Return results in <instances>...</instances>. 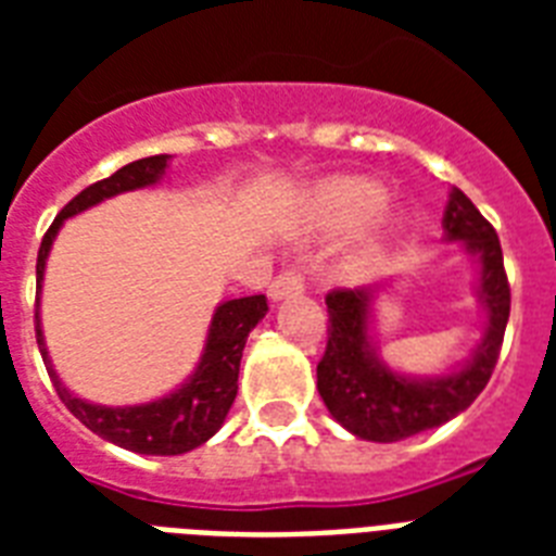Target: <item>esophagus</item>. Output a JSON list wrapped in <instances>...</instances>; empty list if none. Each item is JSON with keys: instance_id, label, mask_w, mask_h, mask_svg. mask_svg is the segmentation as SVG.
<instances>
[{"instance_id": "esophagus-1", "label": "esophagus", "mask_w": 556, "mask_h": 556, "mask_svg": "<svg viewBox=\"0 0 556 556\" xmlns=\"http://www.w3.org/2000/svg\"><path fill=\"white\" fill-rule=\"evenodd\" d=\"M305 288V274L300 268H288L282 270L279 277L270 279V286H268V294L270 300H282V296L288 294H300Z\"/></svg>"}]
</instances>
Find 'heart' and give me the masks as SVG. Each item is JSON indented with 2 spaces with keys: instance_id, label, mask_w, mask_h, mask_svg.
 Returning a JSON list of instances; mask_svg holds the SVG:
<instances>
[{
  "instance_id": "heart-1",
  "label": "heart",
  "mask_w": 556,
  "mask_h": 556,
  "mask_svg": "<svg viewBox=\"0 0 556 556\" xmlns=\"http://www.w3.org/2000/svg\"><path fill=\"white\" fill-rule=\"evenodd\" d=\"M387 192L366 178H338L317 192V207L331 227L364 225L383 207Z\"/></svg>"
}]
</instances>
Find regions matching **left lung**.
I'll list each match as a JSON object with an SVG mask.
<instances>
[{"mask_svg": "<svg viewBox=\"0 0 556 556\" xmlns=\"http://www.w3.org/2000/svg\"><path fill=\"white\" fill-rule=\"evenodd\" d=\"M444 233L462 239L482 262V296L488 331L476 357L456 375L409 380L380 366L369 346V288H334L326 294L329 340L317 364L323 404L349 432L366 441H401L441 427L473 404L488 387L510 314V286L500 236L465 192L453 187L444 210Z\"/></svg>", "mask_w": 556, "mask_h": 556, "instance_id": "8db88e82", "label": "left lung"}]
</instances>
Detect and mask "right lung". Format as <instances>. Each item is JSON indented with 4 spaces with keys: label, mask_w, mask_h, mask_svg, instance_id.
<instances>
[{
    "label": "right lung",
    "mask_w": 556,
    "mask_h": 556,
    "mask_svg": "<svg viewBox=\"0 0 556 556\" xmlns=\"http://www.w3.org/2000/svg\"><path fill=\"white\" fill-rule=\"evenodd\" d=\"M164 167H167V155H150V159L126 164V167H121L103 181H94L83 192H77L60 210V216L51 222V227L42 236V244H39L37 253V291L42 286V270H46V256L51 251V242H54L56 230H60L65 218L109 199V195H117V192L155 185ZM265 312H268L265 294L239 296V300H227V303L218 305L216 314H213V323H210L207 346H204L195 375L173 395L141 406H117L115 409V406L86 404L80 397H74L51 369L46 343H42V331H39V314L37 343L56 395L77 421L86 424L91 432H98L100 439L112 441L117 447L132 450V453L181 456L187 450L204 444L210 435H216V430L225 421L227 409L233 406L236 389H239L236 380H239L244 340L253 331V326L265 317Z\"/></svg>",
    "instance_id": "obj_1"
}]
</instances>
